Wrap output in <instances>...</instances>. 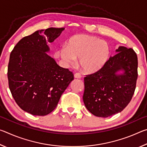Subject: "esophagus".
Segmentation results:
<instances>
[{"instance_id":"1","label":"esophagus","mask_w":147,"mask_h":147,"mask_svg":"<svg viewBox=\"0 0 147 147\" xmlns=\"http://www.w3.org/2000/svg\"><path fill=\"white\" fill-rule=\"evenodd\" d=\"M74 77L75 78H81V75L79 73H76L74 74Z\"/></svg>"}]
</instances>
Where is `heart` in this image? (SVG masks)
<instances>
[{
  "label": "heart",
  "instance_id": "obj_1",
  "mask_svg": "<svg viewBox=\"0 0 147 147\" xmlns=\"http://www.w3.org/2000/svg\"><path fill=\"white\" fill-rule=\"evenodd\" d=\"M58 53L63 63L74 65L76 59L86 73H94L106 65L110 56L108 43L103 39L85 34H78L69 39L67 45L59 49Z\"/></svg>",
  "mask_w": 147,
  "mask_h": 147
}]
</instances>
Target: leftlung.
I'll return each mask as SVG.
<instances>
[{"mask_svg":"<svg viewBox=\"0 0 147 147\" xmlns=\"http://www.w3.org/2000/svg\"><path fill=\"white\" fill-rule=\"evenodd\" d=\"M98 72L84 78V103L96 117L121 112L130 102L138 78V56L132 49L120 46Z\"/></svg>","mask_w":147,"mask_h":147,"instance_id":"1","label":"left lung"}]
</instances>
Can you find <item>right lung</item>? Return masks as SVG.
I'll list each match as a JSON object with an SVG mask.
<instances>
[{
    "instance_id": "1",
    "label": "right lung",
    "mask_w": 147,
    "mask_h": 147,
    "mask_svg": "<svg viewBox=\"0 0 147 147\" xmlns=\"http://www.w3.org/2000/svg\"><path fill=\"white\" fill-rule=\"evenodd\" d=\"M64 28L39 30L21 39L11 51L8 67L9 88L20 108L33 115L43 116L56 108L74 76L47 54L48 43Z\"/></svg>"
}]
</instances>
